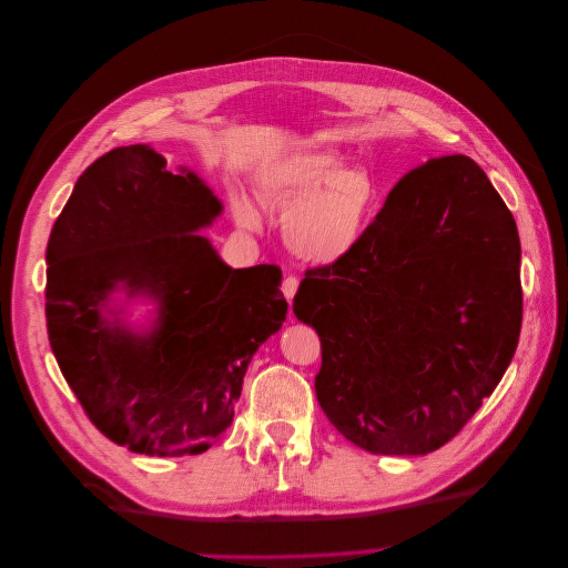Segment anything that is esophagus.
<instances>
[{"label":"esophagus","mask_w":568,"mask_h":568,"mask_svg":"<svg viewBox=\"0 0 568 568\" xmlns=\"http://www.w3.org/2000/svg\"><path fill=\"white\" fill-rule=\"evenodd\" d=\"M295 291H298V277H293V275L284 277V284H282V293H284V298H286V301H293Z\"/></svg>","instance_id":"esophagus-1"}]
</instances>
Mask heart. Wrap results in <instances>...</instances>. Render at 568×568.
<instances>
[{
  "label": "heart",
  "mask_w": 568,
  "mask_h": 568,
  "mask_svg": "<svg viewBox=\"0 0 568 568\" xmlns=\"http://www.w3.org/2000/svg\"><path fill=\"white\" fill-rule=\"evenodd\" d=\"M265 199L288 210L284 217L286 245L305 261L335 263L354 252L379 201L372 173L323 150L282 156L261 175ZM237 217L254 226L256 212L237 203Z\"/></svg>",
  "instance_id": "heart-1"
}]
</instances>
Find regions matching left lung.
Returning <instances> with one entry per match:
<instances>
[{"mask_svg":"<svg viewBox=\"0 0 568 568\" xmlns=\"http://www.w3.org/2000/svg\"><path fill=\"white\" fill-rule=\"evenodd\" d=\"M293 314L321 337L316 399L348 442L437 450L516 354V220L474 159H429L393 186L354 252L307 270Z\"/></svg>","mask_w":568,"mask_h":568,"instance_id":"obj_1","label":"left lung"}]
</instances>
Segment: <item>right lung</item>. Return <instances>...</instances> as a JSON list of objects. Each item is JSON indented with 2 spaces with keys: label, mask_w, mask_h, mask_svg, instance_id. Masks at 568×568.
I'll return each mask as SVG.
<instances>
[{
  "label": "right lung",
  "mask_w": 568,
  "mask_h": 568,
  "mask_svg": "<svg viewBox=\"0 0 568 568\" xmlns=\"http://www.w3.org/2000/svg\"><path fill=\"white\" fill-rule=\"evenodd\" d=\"M220 214L196 173L175 175L154 148L129 145L78 178L50 231V348L88 418L133 453L207 450L233 420L256 348L286 321L277 265L233 270L196 233ZM115 287L158 301L148 334L104 307Z\"/></svg>",
  "instance_id": "right-lung-1"
}]
</instances>
